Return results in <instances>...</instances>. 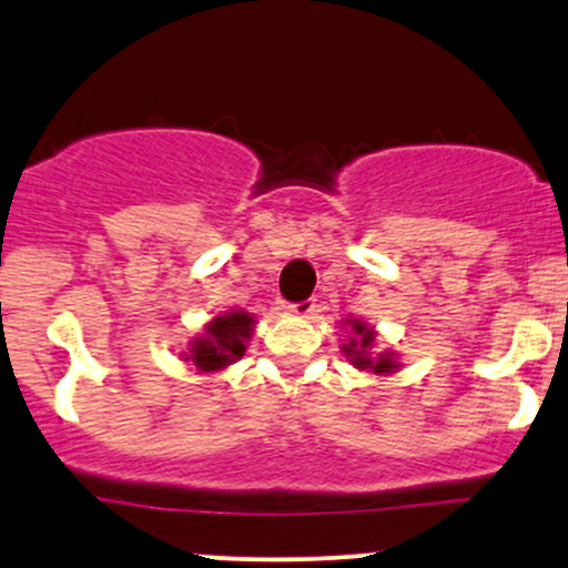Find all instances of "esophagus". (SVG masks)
Listing matches in <instances>:
<instances>
[{
  "label": "esophagus",
  "mask_w": 568,
  "mask_h": 568,
  "mask_svg": "<svg viewBox=\"0 0 568 568\" xmlns=\"http://www.w3.org/2000/svg\"><path fill=\"white\" fill-rule=\"evenodd\" d=\"M290 311L295 313V316H303V318H316L318 313H322V305L316 303V300L308 297V300H300V303H292Z\"/></svg>",
  "instance_id": "1"
}]
</instances>
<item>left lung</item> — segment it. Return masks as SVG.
<instances>
[{
  "instance_id": "obj_1",
  "label": "left lung",
  "mask_w": 568,
  "mask_h": 568,
  "mask_svg": "<svg viewBox=\"0 0 568 568\" xmlns=\"http://www.w3.org/2000/svg\"><path fill=\"white\" fill-rule=\"evenodd\" d=\"M353 337L343 345V353L348 356V362L356 366V369H369L375 375H385V372H396L398 364L393 362L390 353H379V356H372V343H375V332L369 329L364 322H351Z\"/></svg>"
}]
</instances>
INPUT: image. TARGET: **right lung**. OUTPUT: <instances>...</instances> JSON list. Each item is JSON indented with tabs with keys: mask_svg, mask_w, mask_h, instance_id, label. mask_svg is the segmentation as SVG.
I'll return each instance as SVG.
<instances>
[{
	"mask_svg": "<svg viewBox=\"0 0 568 568\" xmlns=\"http://www.w3.org/2000/svg\"><path fill=\"white\" fill-rule=\"evenodd\" d=\"M255 318L246 311H231L225 316H215L206 324V335L191 343L189 362L196 364L199 372H217L244 356L246 339H252Z\"/></svg>",
	"mask_w": 568,
	"mask_h": 568,
	"instance_id": "add662e5",
	"label": "right lung"
}]
</instances>
